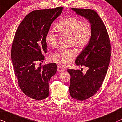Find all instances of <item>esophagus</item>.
Masks as SVG:
<instances>
[{"label": "esophagus", "instance_id": "34e87169", "mask_svg": "<svg viewBox=\"0 0 122 122\" xmlns=\"http://www.w3.org/2000/svg\"><path fill=\"white\" fill-rule=\"evenodd\" d=\"M57 70L58 72H63V71H65V69L64 67H62L61 66L58 65L57 66Z\"/></svg>", "mask_w": 122, "mask_h": 122}]
</instances>
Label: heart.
<instances>
[{
  "mask_svg": "<svg viewBox=\"0 0 122 122\" xmlns=\"http://www.w3.org/2000/svg\"><path fill=\"white\" fill-rule=\"evenodd\" d=\"M61 36H68L67 44L81 50L85 48L90 41L92 35V27L89 22H82L74 17H67L59 21L56 25ZM58 35L50 29L46 35V42L51 47L57 45ZM75 53L72 49H59L50 56L52 62L63 66L68 65L73 61Z\"/></svg>",
  "mask_w": 122,
  "mask_h": 122,
  "instance_id": "heart-1",
  "label": "heart"
}]
</instances>
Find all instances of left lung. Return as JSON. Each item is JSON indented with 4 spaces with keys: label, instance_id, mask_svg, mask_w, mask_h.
Returning <instances> with one entry per match:
<instances>
[{
    "label": "left lung",
    "instance_id": "obj_1",
    "mask_svg": "<svg viewBox=\"0 0 122 122\" xmlns=\"http://www.w3.org/2000/svg\"><path fill=\"white\" fill-rule=\"evenodd\" d=\"M72 10L87 18L92 27L90 41L75 61L78 66L88 67L87 72L83 74V68L67 70L70 75V96L83 101L95 95L104 81L110 60V41L105 26L96 12L90 9Z\"/></svg>",
    "mask_w": 122,
    "mask_h": 122
}]
</instances>
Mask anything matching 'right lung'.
<instances>
[{
  "instance_id": "obj_1",
  "label": "right lung",
  "mask_w": 122,
  "mask_h": 122,
  "mask_svg": "<svg viewBox=\"0 0 122 122\" xmlns=\"http://www.w3.org/2000/svg\"><path fill=\"white\" fill-rule=\"evenodd\" d=\"M62 7L36 10L20 23L12 43L11 57L18 86L25 95L36 100L48 97L49 81L57 72L55 63L36 67L47 53L46 35L61 15Z\"/></svg>"
}]
</instances>
